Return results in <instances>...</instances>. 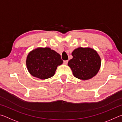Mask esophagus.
<instances>
[{
	"mask_svg": "<svg viewBox=\"0 0 122 122\" xmlns=\"http://www.w3.org/2000/svg\"><path fill=\"white\" fill-rule=\"evenodd\" d=\"M68 60H66V61H63V63L65 64V65H67V63H68Z\"/></svg>",
	"mask_w": 122,
	"mask_h": 122,
	"instance_id": "obj_1",
	"label": "esophagus"
}]
</instances>
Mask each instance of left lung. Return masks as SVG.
Returning <instances> with one entry per match:
<instances>
[{"label": "left lung", "mask_w": 122, "mask_h": 122, "mask_svg": "<svg viewBox=\"0 0 122 122\" xmlns=\"http://www.w3.org/2000/svg\"><path fill=\"white\" fill-rule=\"evenodd\" d=\"M73 59L68 65L73 75L78 79L87 80L94 77L101 66V60L97 52L90 47H78L71 53Z\"/></svg>", "instance_id": "8db88e82"}]
</instances>
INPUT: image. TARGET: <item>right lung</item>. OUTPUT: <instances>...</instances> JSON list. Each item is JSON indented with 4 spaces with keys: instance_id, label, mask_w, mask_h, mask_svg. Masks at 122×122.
<instances>
[{
    "instance_id": "right-lung-1",
    "label": "right lung",
    "mask_w": 122,
    "mask_h": 122,
    "mask_svg": "<svg viewBox=\"0 0 122 122\" xmlns=\"http://www.w3.org/2000/svg\"><path fill=\"white\" fill-rule=\"evenodd\" d=\"M26 63L30 75L45 80L54 75L57 66L63 61L60 55L49 47H38L28 53Z\"/></svg>"
}]
</instances>
